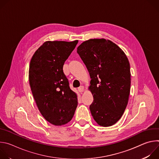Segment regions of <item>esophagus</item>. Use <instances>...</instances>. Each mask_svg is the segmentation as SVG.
<instances>
[{
	"label": "esophagus",
	"mask_w": 159,
	"mask_h": 159,
	"mask_svg": "<svg viewBox=\"0 0 159 159\" xmlns=\"http://www.w3.org/2000/svg\"><path fill=\"white\" fill-rule=\"evenodd\" d=\"M78 90L80 92V93H82V92H84V87L83 85H81L80 87H79L78 88Z\"/></svg>",
	"instance_id": "34e87169"
}]
</instances>
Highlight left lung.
<instances>
[{
    "label": "left lung",
    "instance_id": "1",
    "mask_svg": "<svg viewBox=\"0 0 159 159\" xmlns=\"http://www.w3.org/2000/svg\"><path fill=\"white\" fill-rule=\"evenodd\" d=\"M77 52L91 79L89 90L94 101L90 111L94 120L104 127L115 125L125 112L130 93V65L126 54L104 38L84 41Z\"/></svg>",
    "mask_w": 159,
    "mask_h": 159
}]
</instances>
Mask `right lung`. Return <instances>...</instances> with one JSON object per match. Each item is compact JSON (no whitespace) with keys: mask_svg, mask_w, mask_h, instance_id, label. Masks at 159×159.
<instances>
[{"mask_svg":"<svg viewBox=\"0 0 159 159\" xmlns=\"http://www.w3.org/2000/svg\"><path fill=\"white\" fill-rule=\"evenodd\" d=\"M78 41H45L31 59L29 81L33 96L41 115L55 126L70 121L77 106V94L70 89L63 66Z\"/></svg>","mask_w":159,"mask_h":159,"instance_id":"obj_1","label":"right lung"}]
</instances>
